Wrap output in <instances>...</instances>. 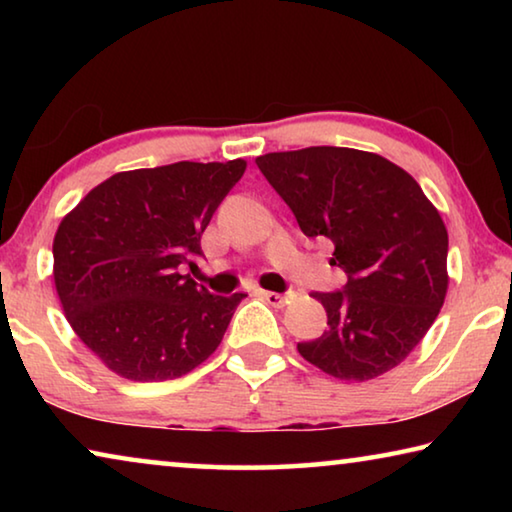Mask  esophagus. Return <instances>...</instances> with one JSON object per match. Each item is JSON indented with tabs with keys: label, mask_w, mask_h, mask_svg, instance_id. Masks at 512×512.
I'll use <instances>...</instances> for the list:
<instances>
[{
	"label": "esophagus",
	"mask_w": 512,
	"mask_h": 512,
	"mask_svg": "<svg viewBox=\"0 0 512 512\" xmlns=\"http://www.w3.org/2000/svg\"><path fill=\"white\" fill-rule=\"evenodd\" d=\"M259 296H262L268 305H273L277 309H282L289 302V296H282V293H275V291H259Z\"/></svg>",
	"instance_id": "34e87169"
}]
</instances>
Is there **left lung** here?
<instances>
[{
  "instance_id": "obj_1",
  "label": "left lung",
  "mask_w": 512,
  "mask_h": 512,
  "mask_svg": "<svg viewBox=\"0 0 512 512\" xmlns=\"http://www.w3.org/2000/svg\"><path fill=\"white\" fill-rule=\"evenodd\" d=\"M311 239L334 244L348 275L314 293L327 329L302 359L343 381H368L409 357L447 296V228L411 173L377 153L309 146L255 160Z\"/></svg>"
}]
</instances>
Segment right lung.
Wrapping results in <instances>:
<instances>
[{"mask_svg": "<svg viewBox=\"0 0 512 512\" xmlns=\"http://www.w3.org/2000/svg\"><path fill=\"white\" fill-rule=\"evenodd\" d=\"M246 171V160L121 171L65 214L54 284L67 323L131 381L183 377L219 348L246 293L212 296L180 264Z\"/></svg>", "mask_w": 512, "mask_h": 512, "instance_id": "obj_1", "label": "right lung"}]
</instances>
